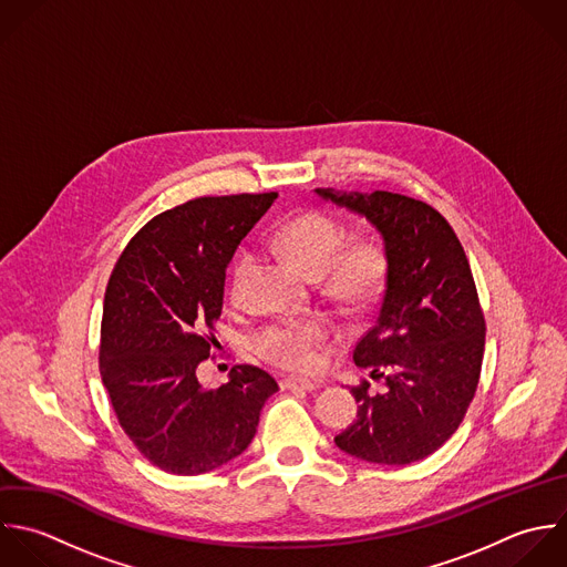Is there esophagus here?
Here are the masks:
<instances>
[{
    "mask_svg": "<svg viewBox=\"0 0 567 567\" xmlns=\"http://www.w3.org/2000/svg\"><path fill=\"white\" fill-rule=\"evenodd\" d=\"M280 389L282 391H318L320 382H309V380H298V378H282Z\"/></svg>",
    "mask_w": 567,
    "mask_h": 567,
    "instance_id": "esophagus-1",
    "label": "esophagus"
}]
</instances>
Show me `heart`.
Segmentation results:
<instances>
[{"mask_svg": "<svg viewBox=\"0 0 567 567\" xmlns=\"http://www.w3.org/2000/svg\"><path fill=\"white\" fill-rule=\"evenodd\" d=\"M347 245V229L322 212H307L285 223L271 236V247L298 265L309 278H320V291L347 313L375 302L386 278V254L378 240ZM251 271V256L240 254L231 267L229 296L240 300ZM327 329L320 320H289L260 331L256 353L282 369L311 373L320 367Z\"/></svg>", "mask_w": 567, "mask_h": 567, "instance_id": "1", "label": "heart"}]
</instances>
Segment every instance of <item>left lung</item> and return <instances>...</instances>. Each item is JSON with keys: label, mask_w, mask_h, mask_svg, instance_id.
I'll return each mask as SVG.
<instances>
[{"label": "left lung", "mask_w": 567, "mask_h": 567, "mask_svg": "<svg viewBox=\"0 0 567 567\" xmlns=\"http://www.w3.org/2000/svg\"><path fill=\"white\" fill-rule=\"evenodd\" d=\"M316 194L364 216L386 254L375 324L353 349V362L384 380V391L369 395V382L351 389L358 420L336 444L371 464L420 462L460 429L480 384L486 320L466 251L424 200L382 189Z\"/></svg>", "instance_id": "1"}]
</instances>
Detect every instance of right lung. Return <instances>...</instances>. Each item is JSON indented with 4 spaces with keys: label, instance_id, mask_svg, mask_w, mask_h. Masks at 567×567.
Instances as JSON below:
<instances>
[{
    "label": "right lung",
    "instance_id": "add662e5",
    "mask_svg": "<svg viewBox=\"0 0 567 567\" xmlns=\"http://www.w3.org/2000/svg\"><path fill=\"white\" fill-rule=\"evenodd\" d=\"M269 194L200 196L154 216L123 249L107 280L99 369L123 433L156 468L203 475L254 440L276 380L236 364L229 382L196 373L216 342L225 269Z\"/></svg>",
    "mask_w": 567,
    "mask_h": 567
}]
</instances>
